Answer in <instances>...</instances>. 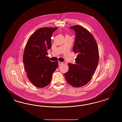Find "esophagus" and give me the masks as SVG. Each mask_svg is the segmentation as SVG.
Segmentation results:
<instances>
[{
  "label": "esophagus",
  "mask_w": 122,
  "mask_h": 122,
  "mask_svg": "<svg viewBox=\"0 0 122 122\" xmlns=\"http://www.w3.org/2000/svg\"><path fill=\"white\" fill-rule=\"evenodd\" d=\"M63 64V63H62V62H58V65H61V64Z\"/></svg>",
  "instance_id": "1"
}]
</instances>
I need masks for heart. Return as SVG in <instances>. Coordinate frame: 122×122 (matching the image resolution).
Wrapping results in <instances>:
<instances>
[{
	"label": "heart",
	"instance_id": "b5f03b06",
	"mask_svg": "<svg viewBox=\"0 0 122 122\" xmlns=\"http://www.w3.org/2000/svg\"><path fill=\"white\" fill-rule=\"evenodd\" d=\"M66 36H68V35H66Z\"/></svg>",
	"mask_w": 122,
	"mask_h": 122
}]
</instances>
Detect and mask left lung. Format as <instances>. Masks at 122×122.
I'll return each mask as SVG.
<instances>
[{"mask_svg":"<svg viewBox=\"0 0 122 122\" xmlns=\"http://www.w3.org/2000/svg\"><path fill=\"white\" fill-rule=\"evenodd\" d=\"M70 29L76 32L73 50L78 55L75 64H68L69 69L64 76L71 86L81 87L91 81L98 65V48L93 35L87 29L79 25Z\"/></svg>","mask_w":122,"mask_h":122,"instance_id":"1","label":"left lung"}]
</instances>
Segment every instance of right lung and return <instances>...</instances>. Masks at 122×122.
<instances>
[{
  "label": "right lung",
  "mask_w": 122,
  "mask_h": 122,
  "mask_svg": "<svg viewBox=\"0 0 122 122\" xmlns=\"http://www.w3.org/2000/svg\"><path fill=\"white\" fill-rule=\"evenodd\" d=\"M57 29L43 27L37 30L25 45L23 58L25 69L30 81L36 87L48 86L58 67V61L51 62L46 56L47 50L51 47V36Z\"/></svg>",
  "instance_id": "add662e5"
}]
</instances>
